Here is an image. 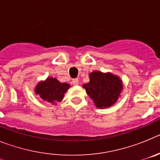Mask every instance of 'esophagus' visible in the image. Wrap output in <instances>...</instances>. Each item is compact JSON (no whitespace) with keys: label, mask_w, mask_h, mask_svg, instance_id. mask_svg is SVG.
<instances>
[{"label":"esophagus","mask_w":160,"mask_h":160,"mask_svg":"<svg viewBox=\"0 0 160 160\" xmlns=\"http://www.w3.org/2000/svg\"><path fill=\"white\" fill-rule=\"evenodd\" d=\"M72 84H73V85H78V79L73 78V80H72Z\"/></svg>","instance_id":"1"}]
</instances>
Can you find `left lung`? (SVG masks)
Listing matches in <instances>:
<instances>
[{"instance_id":"left-lung-1","label":"left lung","mask_w":160,"mask_h":160,"mask_svg":"<svg viewBox=\"0 0 160 160\" xmlns=\"http://www.w3.org/2000/svg\"><path fill=\"white\" fill-rule=\"evenodd\" d=\"M90 82L82 85L87 94L97 108L106 109L118 101L123 88L122 79L111 72L93 71L89 74Z\"/></svg>"}]
</instances>
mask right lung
<instances>
[{
    "instance_id": "obj_1",
    "label": "right lung",
    "mask_w": 160,
    "mask_h": 160,
    "mask_svg": "<svg viewBox=\"0 0 160 160\" xmlns=\"http://www.w3.org/2000/svg\"><path fill=\"white\" fill-rule=\"evenodd\" d=\"M70 87V85L66 82H60L57 78L48 77L46 80L40 81L34 88V93L43 101L48 102L53 105L63 99L65 94Z\"/></svg>"
}]
</instances>
